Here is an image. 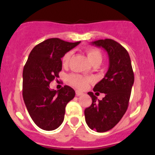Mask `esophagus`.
Listing matches in <instances>:
<instances>
[{"instance_id": "1", "label": "esophagus", "mask_w": 155, "mask_h": 155, "mask_svg": "<svg viewBox=\"0 0 155 155\" xmlns=\"http://www.w3.org/2000/svg\"><path fill=\"white\" fill-rule=\"evenodd\" d=\"M84 93L81 91H76V95L77 96H80V95H82Z\"/></svg>"}]
</instances>
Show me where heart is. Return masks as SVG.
<instances>
[{
	"mask_svg": "<svg viewBox=\"0 0 155 155\" xmlns=\"http://www.w3.org/2000/svg\"><path fill=\"white\" fill-rule=\"evenodd\" d=\"M87 53V58L91 61V64H100L102 61V54L99 50L96 48H90L86 51ZM72 53L68 52L64 54L62 58V63L64 66H67L71 60ZM68 82L71 85L74 86L78 88H84L87 85L89 79L84 77H82L79 74H71L68 76Z\"/></svg>",
	"mask_w": 155,
	"mask_h": 155,
	"instance_id": "obj_1",
	"label": "heart"
}]
</instances>
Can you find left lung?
<instances>
[{"label":"left lung","mask_w":155,"mask_h":155,"mask_svg":"<svg viewBox=\"0 0 155 155\" xmlns=\"http://www.w3.org/2000/svg\"><path fill=\"white\" fill-rule=\"evenodd\" d=\"M103 48L109 56V69L105 77L93 88L105 94L97 101L93 92H88L92 103L84 110L86 124L93 130L102 133L113 129L124 116L128 108L134 74L130 57L125 48L110 39L91 42Z\"/></svg>","instance_id":"8db88e82"}]
</instances>
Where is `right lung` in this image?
<instances>
[{
    "mask_svg": "<svg viewBox=\"0 0 155 155\" xmlns=\"http://www.w3.org/2000/svg\"><path fill=\"white\" fill-rule=\"evenodd\" d=\"M80 42L46 39L32 49L25 65L23 99L34 123L44 130H53L62 124L66 105L74 98V90L70 86L57 91L50 89V84L59 78L61 58Z\"/></svg>",
    "mask_w": 155,
    "mask_h": 155,
    "instance_id": "right-lung-1",
    "label": "right lung"
}]
</instances>
